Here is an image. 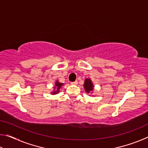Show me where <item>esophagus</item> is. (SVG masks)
<instances>
[{
    "instance_id": "esophagus-1",
    "label": "esophagus",
    "mask_w": 148,
    "mask_h": 148,
    "mask_svg": "<svg viewBox=\"0 0 148 148\" xmlns=\"http://www.w3.org/2000/svg\"><path fill=\"white\" fill-rule=\"evenodd\" d=\"M72 85H77V81H75V82H71Z\"/></svg>"
}]
</instances>
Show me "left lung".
<instances>
[{
    "mask_svg": "<svg viewBox=\"0 0 148 148\" xmlns=\"http://www.w3.org/2000/svg\"><path fill=\"white\" fill-rule=\"evenodd\" d=\"M84 86L87 93H89V92H91L93 90V86H92L91 80L90 79H86L85 80V84Z\"/></svg>",
    "mask_w": 148,
    "mask_h": 148,
    "instance_id": "8db88e82",
    "label": "left lung"
}]
</instances>
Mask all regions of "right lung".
<instances>
[{
	"mask_svg": "<svg viewBox=\"0 0 148 148\" xmlns=\"http://www.w3.org/2000/svg\"><path fill=\"white\" fill-rule=\"evenodd\" d=\"M62 85H63V84L59 83V82H58V81H57L56 83V86L57 87V91L53 92V94L58 93V92H59V89L61 88V87L62 86Z\"/></svg>",
	"mask_w": 148,
	"mask_h": 148,
	"instance_id": "obj_1",
	"label": "right lung"
}]
</instances>
